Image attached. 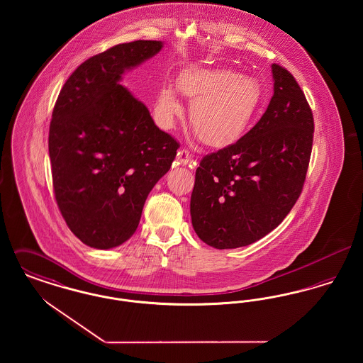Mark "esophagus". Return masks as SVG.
Returning <instances> with one entry per match:
<instances>
[{
	"label": "esophagus",
	"mask_w": 363,
	"mask_h": 363,
	"mask_svg": "<svg viewBox=\"0 0 363 363\" xmlns=\"http://www.w3.org/2000/svg\"><path fill=\"white\" fill-rule=\"evenodd\" d=\"M177 160L182 164V166H186V164H189L190 162H191V155H190L189 151L188 150H179L178 151V154H177Z\"/></svg>",
	"instance_id": "34e87169"
}]
</instances>
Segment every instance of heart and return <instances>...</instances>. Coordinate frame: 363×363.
Returning <instances> with one entry per match:
<instances>
[{
    "label": "heart",
    "instance_id": "heart-1",
    "mask_svg": "<svg viewBox=\"0 0 363 363\" xmlns=\"http://www.w3.org/2000/svg\"><path fill=\"white\" fill-rule=\"evenodd\" d=\"M177 88L191 101L190 122L196 135L211 147H225L241 136L261 95L256 80L230 69L186 70ZM156 113L164 125L181 113L173 86L159 91Z\"/></svg>",
    "mask_w": 363,
    "mask_h": 363
}]
</instances>
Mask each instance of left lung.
I'll list each match as a JSON object with an SVG mask.
<instances>
[{"mask_svg": "<svg viewBox=\"0 0 363 363\" xmlns=\"http://www.w3.org/2000/svg\"><path fill=\"white\" fill-rule=\"evenodd\" d=\"M274 96L259 121L237 143L208 154L196 170L191 225L215 249L265 237L299 199L311 162L314 120L293 74L272 65Z\"/></svg>", "mask_w": 363, "mask_h": 363, "instance_id": "1", "label": "left lung"}]
</instances>
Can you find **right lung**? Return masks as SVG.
<instances>
[{"mask_svg":"<svg viewBox=\"0 0 363 363\" xmlns=\"http://www.w3.org/2000/svg\"><path fill=\"white\" fill-rule=\"evenodd\" d=\"M159 40L121 43L89 57L60 91L49 130L52 189L70 231L111 249L138 228L144 203L172 167L179 143L120 83L160 52Z\"/></svg>","mask_w":363,"mask_h":363,"instance_id":"right-lung-1","label":"right lung"}]
</instances>
